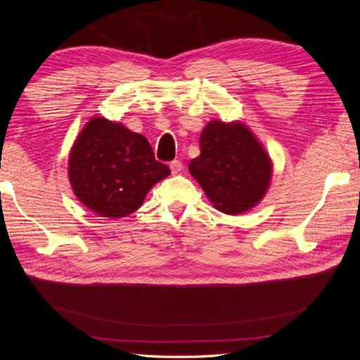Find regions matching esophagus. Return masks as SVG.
Listing matches in <instances>:
<instances>
[{"label":"esophagus","instance_id":"34e87169","mask_svg":"<svg viewBox=\"0 0 360 360\" xmlns=\"http://www.w3.org/2000/svg\"><path fill=\"white\" fill-rule=\"evenodd\" d=\"M169 168H171L172 174H179L181 171V168H183V163L180 160H172L169 163Z\"/></svg>","mask_w":360,"mask_h":360}]
</instances>
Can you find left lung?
<instances>
[{
	"label": "left lung",
	"instance_id": "left-lung-1",
	"mask_svg": "<svg viewBox=\"0 0 360 360\" xmlns=\"http://www.w3.org/2000/svg\"><path fill=\"white\" fill-rule=\"evenodd\" d=\"M200 147L201 155L191 160L189 172L217 210L238 214L263 200L271 160L246 124L212 120L202 129Z\"/></svg>",
	"mask_w": 360,
	"mask_h": 360
}]
</instances>
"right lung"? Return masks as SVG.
Segmentation results:
<instances>
[{"mask_svg":"<svg viewBox=\"0 0 360 360\" xmlns=\"http://www.w3.org/2000/svg\"><path fill=\"white\" fill-rule=\"evenodd\" d=\"M169 172L155 159L146 136L103 117L85 124L69 156L76 198L103 217H124L138 210L147 192Z\"/></svg>","mask_w":360,"mask_h":360,"instance_id":"add662e5","label":"right lung"}]
</instances>
